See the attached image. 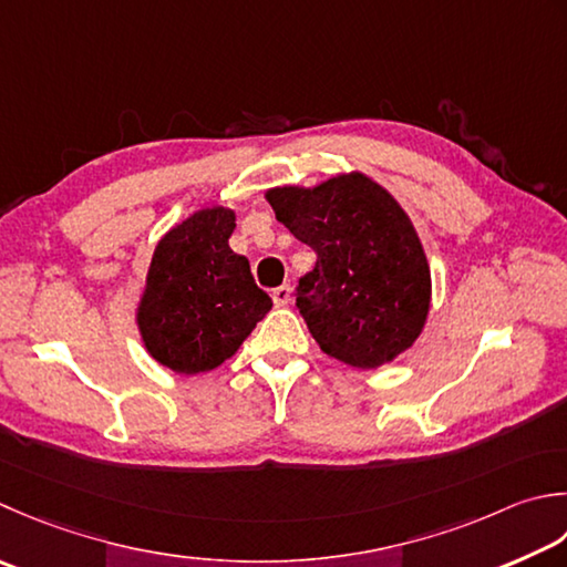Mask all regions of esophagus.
Returning <instances> with one entry per match:
<instances>
[{"label":"esophagus","mask_w":567,"mask_h":567,"mask_svg":"<svg viewBox=\"0 0 567 567\" xmlns=\"http://www.w3.org/2000/svg\"><path fill=\"white\" fill-rule=\"evenodd\" d=\"M290 297H292L290 285H280V287H275V290H272V302L277 307H285L287 302H290Z\"/></svg>","instance_id":"34e87169"}]
</instances>
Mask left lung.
<instances>
[{
	"mask_svg": "<svg viewBox=\"0 0 567 567\" xmlns=\"http://www.w3.org/2000/svg\"><path fill=\"white\" fill-rule=\"evenodd\" d=\"M275 216L317 252L297 307L327 357L379 369L413 347L430 312V265L401 204L361 172L275 186Z\"/></svg>",
	"mask_w": 567,
	"mask_h": 567,
	"instance_id": "obj_1",
	"label": "left lung"
}]
</instances>
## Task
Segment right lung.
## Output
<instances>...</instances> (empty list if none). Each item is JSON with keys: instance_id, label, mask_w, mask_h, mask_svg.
Masks as SVG:
<instances>
[{"instance_id": "right-lung-1", "label": "right lung", "mask_w": 567, "mask_h": 567, "mask_svg": "<svg viewBox=\"0 0 567 567\" xmlns=\"http://www.w3.org/2000/svg\"><path fill=\"white\" fill-rule=\"evenodd\" d=\"M233 228L230 208H202L154 248L137 327L150 357L174 373L214 371L270 312L248 258L228 246Z\"/></svg>"}]
</instances>
